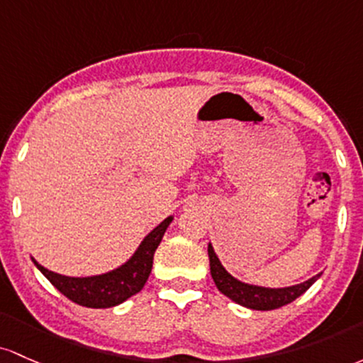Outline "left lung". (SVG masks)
Masks as SVG:
<instances>
[{
	"label": "left lung",
	"instance_id": "obj_1",
	"mask_svg": "<svg viewBox=\"0 0 363 363\" xmlns=\"http://www.w3.org/2000/svg\"><path fill=\"white\" fill-rule=\"evenodd\" d=\"M207 252H209L211 276H213L218 290L238 305H243V307L247 308H254V311H274V308L291 303L293 300H296L300 295H303L320 276L317 274L308 281H305V283L295 284V286L290 288H276L274 290V288L254 286V284H245L242 283V281L235 279L233 276L221 266V262H219L218 255L214 254V248L211 247V243L209 247H207Z\"/></svg>",
	"mask_w": 363,
	"mask_h": 363
}]
</instances>
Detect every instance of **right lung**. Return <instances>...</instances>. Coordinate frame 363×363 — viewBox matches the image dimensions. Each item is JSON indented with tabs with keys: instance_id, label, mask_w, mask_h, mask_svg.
<instances>
[{
	"instance_id": "1",
	"label": "right lung",
	"mask_w": 363,
	"mask_h": 363,
	"mask_svg": "<svg viewBox=\"0 0 363 363\" xmlns=\"http://www.w3.org/2000/svg\"><path fill=\"white\" fill-rule=\"evenodd\" d=\"M171 219L173 218H166L160 226L154 228L145 236L144 242L140 243V247L137 248L133 257L127 264H123L115 271L106 272V274L92 276V278H68V276L48 271L35 260L34 264L50 279L52 286L63 293L67 298H70L72 302L89 308L115 307V305L123 303L125 300L144 288L150 269H152L154 252L161 243L162 235H164L166 228L169 226Z\"/></svg>"
}]
</instances>
